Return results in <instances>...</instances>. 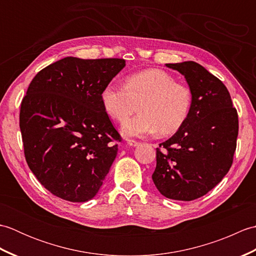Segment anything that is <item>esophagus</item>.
I'll list each match as a JSON object with an SVG mask.
<instances>
[{
    "instance_id": "esophagus-1",
    "label": "esophagus",
    "mask_w": 256,
    "mask_h": 256,
    "mask_svg": "<svg viewBox=\"0 0 256 256\" xmlns=\"http://www.w3.org/2000/svg\"><path fill=\"white\" fill-rule=\"evenodd\" d=\"M140 143L138 142V140H128V146H132V148H134V146H138Z\"/></svg>"
}]
</instances>
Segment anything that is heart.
I'll return each mask as SVG.
<instances>
[{
	"mask_svg": "<svg viewBox=\"0 0 256 256\" xmlns=\"http://www.w3.org/2000/svg\"><path fill=\"white\" fill-rule=\"evenodd\" d=\"M102 106L116 122H124L140 110L136 116L122 126L126 136H145L158 131L175 133L182 126L192 108V91L176 82L172 74L160 69H146L130 74L125 86L108 84L101 92Z\"/></svg>",
	"mask_w": 256,
	"mask_h": 256,
	"instance_id": "heart-1",
	"label": "heart"
}]
</instances>
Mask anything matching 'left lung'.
Instances as JSON below:
<instances>
[{"mask_svg": "<svg viewBox=\"0 0 256 256\" xmlns=\"http://www.w3.org/2000/svg\"><path fill=\"white\" fill-rule=\"evenodd\" d=\"M166 66L186 78L192 102L182 126L156 148L152 178L166 198L190 201L209 192L229 172L236 148L238 112L224 82L201 64Z\"/></svg>", "mask_w": 256, "mask_h": 256, "instance_id": "8db88e82", "label": "left lung"}]
</instances>
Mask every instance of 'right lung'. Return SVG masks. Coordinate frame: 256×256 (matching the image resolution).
Wrapping results in <instances>:
<instances>
[{"label": "right lung", "instance_id": "1", "mask_svg": "<svg viewBox=\"0 0 256 256\" xmlns=\"http://www.w3.org/2000/svg\"><path fill=\"white\" fill-rule=\"evenodd\" d=\"M124 59L66 57L42 69L22 100L20 128L30 170L56 197L84 202L99 192L121 140L101 92Z\"/></svg>", "mask_w": 256, "mask_h": 256}]
</instances>
